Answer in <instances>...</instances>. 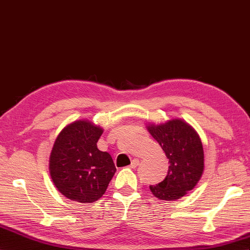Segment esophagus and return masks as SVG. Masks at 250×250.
Returning a JSON list of instances; mask_svg holds the SVG:
<instances>
[{
  "label": "esophagus",
  "instance_id": "34e87169",
  "mask_svg": "<svg viewBox=\"0 0 250 250\" xmlns=\"http://www.w3.org/2000/svg\"><path fill=\"white\" fill-rule=\"evenodd\" d=\"M139 164H140V161H139L138 159H134V160H132V162H131L130 168H136L137 166H139Z\"/></svg>",
  "mask_w": 250,
  "mask_h": 250
}]
</instances>
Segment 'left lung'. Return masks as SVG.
I'll return each instance as SVG.
<instances>
[{
	"instance_id": "8db88e82",
	"label": "left lung",
	"mask_w": 250,
	"mask_h": 250,
	"mask_svg": "<svg viewBox=\"0 0 250 250\" xmlns=\"http://www.w3.org/2000/svg\"><path fill=\"white\" fill-rule=\"evenodd\" d=\"M148 130L169 160L166 178L159 184L150 185V190L160 200H178L197 185L203 173L202 142L193 128L179 119L149 125Z\"/></svg>"
}]
</instances>
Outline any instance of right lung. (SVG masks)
Returning <instances> with one entry per match:
<instances>
[{
  "instance_id": "obj_1",
  "label": "right lung",
  "mask_w": 250,
  "mask_h": 250,
  "mask_svg": "<svg viewBox=\"0 0 250 250\" xmlns=\"http://www.w3.org/2000/svg\"><path fill=\"white\" fill-rule=\"evenodd\" d=\"M103 129L76 121L60 132L53 144L49 169L58 190L71 201L92 203L105 193L117 168L110 154L98 149Z\"/></svg>"
}]
</instances>
